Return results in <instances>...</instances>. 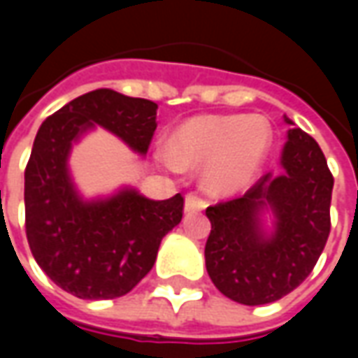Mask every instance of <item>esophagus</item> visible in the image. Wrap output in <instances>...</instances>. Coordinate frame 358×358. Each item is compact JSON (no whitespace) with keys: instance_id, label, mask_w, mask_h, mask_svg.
<instances>
[{"instance_id":"obj_1","label":"esophagus","mask_w":358,"mask_h":358,"mask_svg":"<svg viewBox=\"0 0 358 358\" xmlns=\"http://www.w3.org/2000/svg\"><path fill=\"white\" fill-rule=\"evenodd\" d=\"M201 209H205V201H203L201 197H197L195 194H187L184 210H186V213H194V210H201Z\"/></svg>"}]
</instances>
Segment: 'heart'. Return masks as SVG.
Masks as SVG:
<instances>
[{
    "mask_svg": "<svg viewBox=\"0 0 358 358\" xmlns=\"http://www.w3.org/2000/svg\"><path fill=\"white\" fill-rule=\"evenodd\" d=\"M272 130L261 117L197 115L178 126L159 159L171 171L201 169L203 186L218 195L248 187L263 169Z\"/></svg>",
    "mask_w": 358,
    "mask_h": 358,
    "instance_id": "heart-1",
    "label": "heart"
}]
</instances>
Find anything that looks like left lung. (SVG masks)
Wrapping results in <instances>:
<instances>
[{
    "mask_svg": "<svg viewBox=\"0 0 358 358\" xmlns=\"http://www.w3.org/2000/svg\"><path fill=\"white\" fill-rule=\"evenodd\" d=\"M293 128L282 149L280 174H264L248 194L209 207L205 264L213 284L241 305L282 299L315 268L330 234L334 178L322 149ZM273 215L266 229L264 213Z\"/></svg>",
    "mask_w": 358,
    "mask_h": 358,
    "instance_id": "1",
    "label": "left lung"
}]
</instances>
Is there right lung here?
<instances>
[{"instance_id": "obj_1", "label": "right lung", "mask_w": 358, "mask_h": 358, "mask_svg": "<svg viewBox=\"0 0 358 358\" xmlns=\"http://www.w3.org/2000/svg\"><path fill=\"white\" fill-rule=\"evenodd\" d=\"M95 126L145 155L157 128V103L95 90L45 118L24 171V217L40 268L61 289L97 301L126 295L153 268L161 240L182 220L184 197L155 201L126 186L84 199L69 157Z\"/></svg>"}]
</instances>
